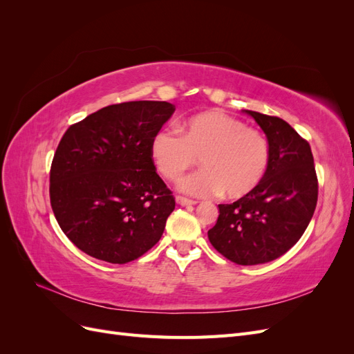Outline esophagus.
I'll return each instance as SVG.
<instances>
[{
  "label": "esophagus",
  "instance_id": "esophagus-1",
  "mask_svg": "<svg viewBox=\"0 0 354 354\" xmlns=\"http://www.w3.org/2000/svg\"><path fill=\"white\" fill-rule=\"evenodd\" d=\"M176 202H177V205H180V207H192V205H195V201H190V199H186V198H183V196H177L176 198Z\"/></svg>",
  "mask_w": 354,
  "mask_h": 354
}]
</instances>
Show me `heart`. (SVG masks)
Instances as JSON below:
<instances>
[{
    "label": "heart",
    "instance_id": "1",
    "mask_svg": "<svg viewBox=\"0 0 354 354\" xmlns=\"http://www.w3.org/2000/svg\"><path fill=\"white\" fill-rule=\"evenodd\" d=\"M180 136L162 128L151 140V158L165 178L178 181L199 162L203 169L180 183L196 198L246 196L261 183L270 162L266 137L220 111L202 112L178 125Z\"/></svg>",
    "mask_w": 354,
    "mask_h": 354
}]
</instances>
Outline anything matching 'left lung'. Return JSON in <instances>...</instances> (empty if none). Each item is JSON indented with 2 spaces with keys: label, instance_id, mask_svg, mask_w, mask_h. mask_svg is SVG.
I'll return each mask as SVG.
<instances>
[{
  "label": "left lung",
  "instance_id": "left-lung-1",
  "mask_svg": "<svg viewBox=\"0 0 354 354\" xmlns=\"http://www.w3.org/2000/svg\"><path fill=\"white\" fill-rule=\"evenodd\" d=\"M267 137L270 162L261 183L233 203H220L211 245L241 266L279 259L298 242L317 203V177L310 145L277 116L243 111Z\"/></svg>",
  "mask_w": 354,
  "mask_h": 354
}]
</instances>
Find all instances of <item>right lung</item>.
<instances>
[{"label":"right lung","mask_w":354,"mask_h":354,"mask_svg":"<svg viewBox=\"0 0 354 354\" xmlns=\"http://www.w3.org/2000/svg\"><path fill=\"white\" fill-rule=\"evenodd\" d=\"M168 102L111 104L68 128L50 171L60 229L94 259L125 264L160 239L176 208L151 158V140L174 113Z\"/></svg>","instance_id":"add662e5"}]
</instances>
